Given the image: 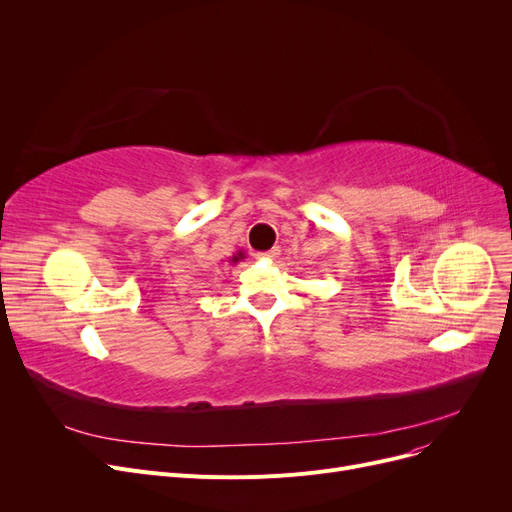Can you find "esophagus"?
I'll list each match as a JSON object with an SVG mask.
<instances>
[{
    "instance_id": "obj_1",
    "label": "esophagus",
    "mask_w": 512,
    "mask_h": 512,
    "mask_svg": "<svg viewBox=\"0 0 512 512\" xmlns=\"http://www.w3.org/2000/svg\"><path fill=\"white\" fill-rule=\"evenodd\" d=\"M280 255V249L278 247H274V249H270V251H265V253H261L259 257H267V259H276Z\"/></svg>"
}]
</instances>
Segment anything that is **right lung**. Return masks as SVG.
<instances>
[{"mask_svg": "<svg viewBox=\"0 0 512 512\" xmlns=\"http://www.w3.org/2000/svg\"><path fill=\"white\" fill-rule=\"evenodd\" d=\"M238 259H242V253H238V255H234V257H232V259H230V261H232V263H236V261H238Z\"/></svg>", "mask_w": 512, "mask_h": 512, "instance_id": "1", "label": "right lung"}]
</instances>
